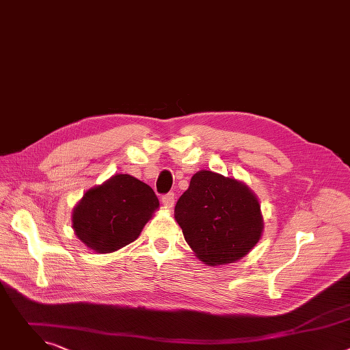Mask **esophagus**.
Wrapping results in <instances>:
<instances>
[{"mask_svg": "<svg viewBox=\"0 0 350 350\" xmlns=\"http://www.w3.org/2000/svg\"><path fill=\"white\" fill-rule=\"evenodd\" d=\"M174 192H169V193H165L163 196H162V202H163V205L166 206V208H173V205H174Z\"/></svg>", "mask_w": 350, "mask_h": 350, "instance_id": "esophagus-1", "label": "esophagus"}]
</instances>
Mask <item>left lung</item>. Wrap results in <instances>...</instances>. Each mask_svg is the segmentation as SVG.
<instances>
[{
    "mask_svg": "<svg viewBox=\"0 0 350 350\" xmlns=\"http://www.w3.org/2000/svg\"><path fill=\"white\" fill-rule=\"evenodd\" d=\"M174 217L198 259L209 266L239 260L263 231L260 205L252 191L209 170L192 176L176 204Z\"/></svg>",
    "mask_w": 350,
    "mask_h": 350,
    "instance_id": "obj_1",
    "label": "left lung"
}]
</instances>
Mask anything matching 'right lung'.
I'll return each mask as SVG.
<instances>
[{"instance_id":"obj_1","label":"right lung","mask_w":350,"mask_h":350,"mask_svg":"<svg viewBox=\"0 0 350 350\" xmlns=\"http://www.w3.org/2000/svg\"><path fill=\"white\" fill-rule=\"evenodd\" d=\"M158 206L148 184L116 174L84 193L73 211V228L92 251L111 254L135 241Z\"/></svg>"}]
</instances>
